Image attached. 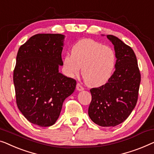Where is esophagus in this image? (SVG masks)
<instances>
[{"instance_id":"obj_1","label":"esophagus","mask_w":154,"mask_h":154,"mask_svg":"<svg viewBox=\"0 0 154 154\" xmlns=\"http://www.w3.org/2000/svg\"><path fill=\"white\" fill-rule=\"evenodd\" d=\"M76 90H77L78 91H82V90H84V88H83V87L81 86V85H80L79 83H78V84L76 85Z\"/></svg>"}]
</instances>
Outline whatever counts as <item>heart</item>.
<instances>
[{"label": "heart", "mask_w": 154, "mask_h": 154, "mask_svg": "<svg viewBox=\"0 0 154 154\" xmlns=\"http://www.w3.org/2000/svg\"><path fill=\"white\" fill-rule=\"evenodd\" d=\"M115 63V53L112 48L90 39L75 43L72 48V55H66L63 59L66 75L74 77L82 67V78L90 87L106 84L112 76Z\"/></svg>", "instance_id": "b5f03b06"}]
</instances>
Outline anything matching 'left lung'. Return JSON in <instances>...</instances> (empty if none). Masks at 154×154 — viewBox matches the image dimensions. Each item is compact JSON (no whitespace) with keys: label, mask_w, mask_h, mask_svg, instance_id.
I'll list each match as a JSON object with an SVG mask.
<instances>
[{"label":"left lung","mask_w":154,"mask_h":154,"mask_svg":"<svg viewBox=\"0 0 154 154\" xmlns=\"http://www.w3.org/2000/svg\"><path fill=\"white\" fill-rule=\"evenodd\" d=\"M107 38L114 45L115 71L107 83L90 90L88 115L97 125L110 127L124 122L134 109L141 75L132 48L113 35Z\"/></svg>","instance_id":"8db88e82"}]
</instances>
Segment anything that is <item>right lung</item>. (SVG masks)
Returning a JSON list of instances; mask_svg holds the SVG:
<instances>
[{"mask_svg":"<svg viewBox=\"0 0 154 154\" xmlns=\"http://www.w3.org/2000/svg\"><path fill=\"white\" fill-rule=\"evenodd\" d=\"M64 37L37 34L18 51L13 75L17 106L35 125H53L64 100L75 90L76 81L59 72Z\"/></svg>","mask_w":154,"mask_h":154,"instance_id":"right-lung-1","label":"right lung"}]
</instances>
